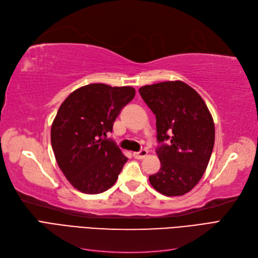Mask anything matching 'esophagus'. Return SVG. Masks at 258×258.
I'll return each instance as SVG.
<instances>
[{"mask_svg":"<svg viewBox=\"0 0 258 258\" xmlns=\"http://www.w3.org/2000/svg\"><path fill=\"white\" fill-rule=\"evenodd\" d=\"M146 155H147V151L142 150V151H140V152L134 153V157L137 158V159H143V158L146 157Z\"/></svg>","mask_w":258,"mask_h":258,"instance_id":"34e87169","label":"esophagus"}]
</instances>
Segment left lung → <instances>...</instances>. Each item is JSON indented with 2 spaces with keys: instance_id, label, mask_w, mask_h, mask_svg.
<instances>
[{
  "instance_id": "left-lung-1",
  "label": "left lung",
  "mask_w": 258,
  "mask_h": 258,
  "mask_svg": "<svg viewBox=\"0 0 258 258\" xmlns=\"http://www.w3.org/2000/svg\"><path fill=\"white\" fill-rule=\"evenodd\" d=\"M139 92L156 115L159 143L160 169L150 183L165 196H182L208 167L215 140L212 115L199 93L181 81L146 85Z\"/></svg>"
}]
</instances>
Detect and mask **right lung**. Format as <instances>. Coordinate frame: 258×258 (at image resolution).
Wrapping results in <instances>:
<instances>
[{"label": "right lung", "instance_id": "add662e5", "mask_svg": "<svg viewBox=\"0 0 258 258\" xmlns=\"http://www.w3.org/2000/svg\"><path fill=\"white\" fill-rule=\"evenodd\" d=\"M135 96L129 86L90 84L74 90L60 105L51 124V146L59 168L77 190L101 194L117 181L128 158L106 137Z\"/></svg>", "mask_w": 258, "mask_h": 258}]
</instances>
